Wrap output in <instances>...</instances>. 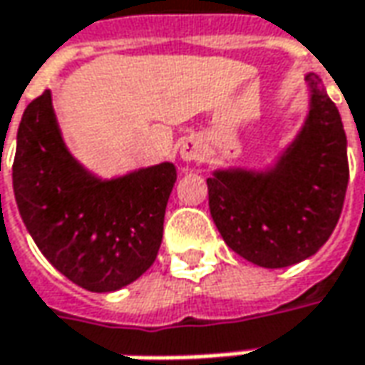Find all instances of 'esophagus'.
<instances>
[{"instance_id": "esophagus-1", "label": "esophagus", "mask_w": 365, "mask_h": 365, "mask_svg": "<svg viewBox=\"0 0 365 365\" xmlns=\"http://www.w3.org/2000/svg\"><path fill=\"white\" fill-rule=\"evenodd\" d=\"M202 153H205V148H202V143L197 140V138H187V140H182L180 144V158L185 160V163H197L202 158Z\"/></svg>"}]
</instances>
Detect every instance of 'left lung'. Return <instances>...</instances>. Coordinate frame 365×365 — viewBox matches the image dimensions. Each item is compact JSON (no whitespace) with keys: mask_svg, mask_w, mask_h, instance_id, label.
I'll use <instances>...</instances> for the list:
<instances>
[{"mask_svg":"<svg viewBox=\"0 0 365 365\" xmlns=\"http://www.w3.org/2000/svg\"><path fill=\"white\" fill-rule=\"evenodd\" d=\"M312 108L299 136L269 173L217 170L209 209L225 243L259 267L295 265L334 233L348 190V140L322 80L307 74Z\"/></svg>","mask_w":365,"mask_h":365,"instance_id":"obj_1","label":"left lung"}]
</instances>
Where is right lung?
Here are the masks:
<instances>
[{"label":"right lung","mask_w":365,"mask_h":365,"mask_svg":"<svg viewBox=\"0 0 365 365\" xmlns=\"http://www.w3.org/2000/svg\"><path fill=\"white\" fill-rule=\"evenodd\" d=\"M177 168L150 166L100 180L63 146L46 90L17 128L14 192L19 215L43 257L88 291H116L154 263Z\"/></svg>","instance_id":"obj_1"}]
</instances>
